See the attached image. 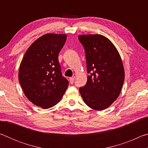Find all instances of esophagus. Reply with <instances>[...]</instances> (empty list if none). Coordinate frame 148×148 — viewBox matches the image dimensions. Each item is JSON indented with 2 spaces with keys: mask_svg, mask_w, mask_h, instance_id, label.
<instances>
[{
  "mask_svg": "<svg viewBox=\"0 0 148 148\" xmlns=\"http://www.w3.org/2000/svg\"><path fill=\"white\" fill-rule=\"evenodd\" d=\"M69 81H70V83H71V84H73L74 82V77H70V78H69Z\"/></svg>",
  "mask_w": 148,
  "mask_h": 148,
  "instance_id": "1",
  "label": "esophagus"
}]
</instances>
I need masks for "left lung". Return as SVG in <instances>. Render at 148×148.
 <instances>
[{
  "label": "left lung",
  "mask_w": 148,
  "mask_h": 148,
  "mask_svg": "<svg viewBox=\"0 0 148 148\" xmlns=\"http://www.w3.org/2000/svg\"><path fill=\"white\" fill-rule=\"evenodd\" d=\"M78 39L86 53L89 74L79 92L91 108L103 110L116 101L125 79L124 68L114 45L101 34L79 35Z\"/></svg>",
  "instance_id": "left-lung-1"
}]
</instances>
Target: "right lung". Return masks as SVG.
<instances>
[{
	"mask_svg": "<svg viewBox=\"0 0 148 148\" xmlns=\"http://www.w3.org/2000/svg\"><path fill=\"white\" fill-rule=\"evenodd\" d=\"M66 40V34L43 35L31 45L20 64L19 82L25 95L44 109L58 103L69 86L58 60Z\"/></svg>",
	"mask_w": 148,
	"mask_h": 148,
	"instance_id": "add662e5",
	"label": "right lung"
}]
</instances>
